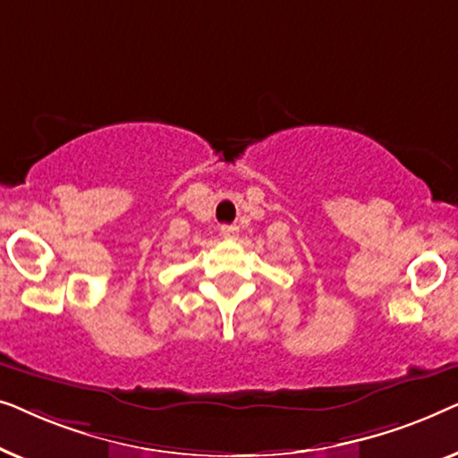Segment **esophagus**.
Instances as JSON below:
<instances>
[{"label": "esophagus", "instance_id": "34e87169", "mask_svg": "<svg viewBox=\"0 0 458 458\" xmlns=\"http://www.w3.org/2000/svg\"><path fill=\"white\" fill-rule=\"evenodd\" d=\"M237 231H240V227H237V225H223L221 235L225 237V240H231V237L237 235Z\"/></svg>", "mask_w": 458, "mask_h": 458}]
</instances>
